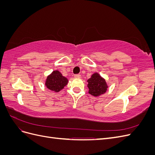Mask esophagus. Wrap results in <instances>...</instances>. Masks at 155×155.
I'll return each instance as SVG.
<instances>
[{"label": "esophagus", "mask_w": 155, "mask_h": 155, "mask_svg": "<svg viewBox=\"0 0 155 155\" xmlns=\"http://www.w3.org/2000/svg\"><path fill=\"white\" fill-rule=\"evenodd\" d=\"M81 75L80 74H75L74 75V78H81Z\"/></svg>", "instance_id": "esophagus-1"}]
</instances>
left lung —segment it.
Here are the masks:
<instances>
[{
  "instance_id": "8db88e82",
  "label": "left lung",
  "mask_w": 155,
  "mask_h": 155,
  "mask_svg": "<svg viewBox=\"0 0 155 155\" xmlns=\"http://www.w3.org/2000/svg\"><path fill=\"white\" fill-rule=\"evenodd\" d=\"M88 93L94 96H99L106 92L108 86L105 79L97 73L92 75L88 80Z\"/></svg>"
}]
</instances>
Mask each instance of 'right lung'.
I'll return each instance as SVG.
<instances>
[{"label": "right lung", "mask_w": 155, "mask_h": 155, "mask_svg": "<svg viewBox=\"0 0 155 155\" xmlns=\"http://www.w3.org/2000/svg\"><path fill=\"white\" fill-rule=\"evenodd\" d=\"M68 81V79L63 76L61 73L58 70H55L46 78L45 85L49 90L58 92L67 85Z\"/></svg>", "instance_id": "obj_1"}]
</instances>
